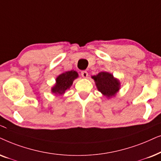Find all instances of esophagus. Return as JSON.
Returning <instances> with one entry per match:
<instances>
[{
  "label": "esophagus",
  "instance_id": "obj_1",
  "mask_svg": "<svg viewBox=\"0 0 161 161\" xmlns=\"http://www.w3.org/2000/svg\"><path fill=\"white\" fill-rule=\"evenodd\" d=\"M81 75H82L83 78H87V76H88V73H87L86 70H82V71L81 72Z\"/></svg>",
  "mask_w": 161,
  "mask_h": 161
}]
</instances>
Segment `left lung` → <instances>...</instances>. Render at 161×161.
<instances>
[{"label":"left lung","instance_id":"1","mask_svg":"<svg viewBox=\"0 0 161 161\" xmlns=\"http://www.w3.org/2000/svg\"><path fill=\"white\" fill-rule=\"evenodd\" d=\"M96 82L98 91L106 97L114 96L120 89V82L108 72H100L96 76H92Z\"/></svg>","mask_w":161,"mask_h":161}]
</instances>
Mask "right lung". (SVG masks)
Instances as JSON below:
<instances>
[{
	"mask_svg": "<svg viewBox=\"0 0 161 161\" xmlns=\"http://www.w3.org/2000/svg\"><path fill=\"white\" fill-rule=\"evenodd\" d=\"M77 77H78V74L75 70L63 73L56 79V84L51 88V92L57 95H63L65 93L66 90L70 88L73 85L74 80Z\"/></svg>",
	"mask_w": 161,
	"mask_h": 161,
	"instance_id": "obj_1",
	"label": "right lung"
}]
</instances>
